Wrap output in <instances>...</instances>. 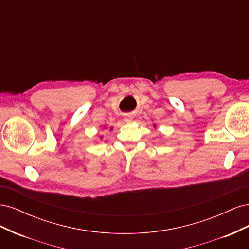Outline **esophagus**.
<instances>
[{
  "mask_svg": "<svg viewBox=\"0 0 249 249\" xmlns=\"http://www.w3.org/2000/svg\"><path fill=\"white\" fill-rule=\"evenodd\" d=\"M132 116L131 115H126L125 117H124V122H126V123H130V122H132Z\"/></svg>",
  "mask_w": 249,
  "mask_h": 249,
  "instance_id": "esophagus-1",
  "label": "esophagus"
}]
</instances>
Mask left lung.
Instances as JSON below:
<instances>
[{
  "label": "left lung",
  "instance_id": "obj_1",
  "mask_svg": "<svg viewBox=\"0 0 249 249\" xmlns=\"http://www.w3.org/2000/svg\"><path fill=\"white\" fill-rule=\"evenodd\" d=\"M155 126H156V124H154V127H155Z\"/></svg>",
  "mask_w": 249,
  "mask_h": 249
}]
</instances>
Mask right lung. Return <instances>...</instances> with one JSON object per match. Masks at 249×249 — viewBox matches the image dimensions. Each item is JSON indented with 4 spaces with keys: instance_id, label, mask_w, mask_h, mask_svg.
I'll use <instances>...</instances> for the list:
<instances>
[{
    "instance_id": "add662e5",
    "label": "right lung",
    "mask_w": 249,
    "mask_h": 249,
    "mask_svg": "<svg viewBox=\"0 0 249 249\" xmlns=\"http://www.w3.org/2000/svg\"><path fill=\"white\" fill-rule=\"evenodd\" d=\"M111 130H112V127H111ZM101 138H102V137H101Z\"/></svg>"
}]
</instances>
